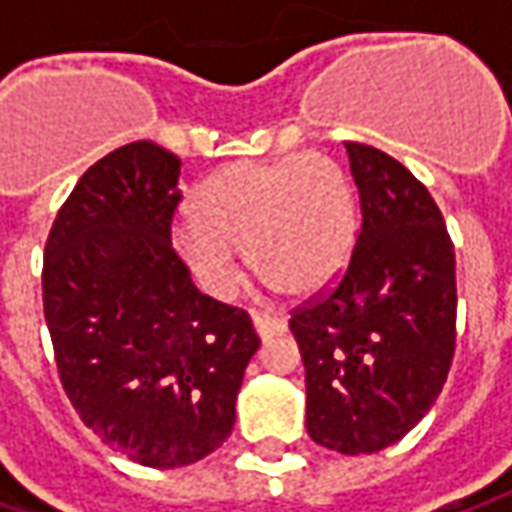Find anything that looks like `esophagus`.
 I'll return each instance as SVG.
<instances>
[{"label": "esophagus", "instance_id": "obj_1", "mask_svg": "<svg viewBox=\"0 0 512 512\" xmlns=\"http://www.w3.org/2000/svg\"><path fill=\"white\" fill-rule=\"evenodd\" d=\"M252 323H255L257 335L263 338V341H269V338H275V335H283V329H286V321L278 318V315H266V312H252Z\"/></svg>", "mask_w": 512, "mask_h": 512}]
</instances>
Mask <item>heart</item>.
I'll list each match as a JSON object with an SVG mask.
<instances>
[{
	"mask_svg": "<svg viewBox=\"0 0 512 512\" xmlns=\"http://www.w3.org/2000/svg\"><path fill=\"white\" fill-rule=\"evenodd\" d=\"M174 246L212 295H232L240 249L269 286L309 298L346 269L358 237V203L346 168L318 151L240 160L206 177Z\"/></svg>",
	"mask_w": 512,
	"mask_h": 512,
	"instance_id": "heart-1",
	"label": "heart"
}]
</instances>
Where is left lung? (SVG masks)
<instances>
[{
  "instance_id": "1",
  "label": "left lung",
  "mask_w": 512,
  "mask_h": 512,
  "mask_svg": "<svg viewBox=\"0 0 512 512\" xmlns=\"http://www.w3.org/2000/svg\"><path fill=\"white\" fill-rule=\"evenodd\" d=\"M361 232L338 283L292 309L306 430L344 456L378 453L430 412L456 352V252L427 186L389 154L344 143Z\"/></svg>"
}]
</instances>
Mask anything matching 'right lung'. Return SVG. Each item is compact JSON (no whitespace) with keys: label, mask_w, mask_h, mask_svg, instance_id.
<instances>
[{"label":"right lung","mask_w":512,"mask_h":512,"mask_svg":"<svg viewBox=\"0 0 512 512\" xmlns=\"http://www.w3.org/2000/svg\"><path fill=\"white\" fill-rule=\"evenodd\" d=\"M180 157L128 143L88 168L45 243L42 303L82 424L143 467L214 453L260 346L249 312L203 295L171 246Z\"/></svg>","instance_id":"right-lung-1"}]
</instances>
